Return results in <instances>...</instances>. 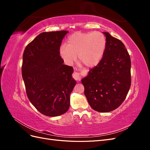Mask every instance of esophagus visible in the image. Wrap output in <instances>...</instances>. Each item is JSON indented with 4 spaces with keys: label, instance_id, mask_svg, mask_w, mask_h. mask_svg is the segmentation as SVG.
Listing matches in <instances>:
<instances>
[{
    "label": "esophagus",
    "instance_id": "34e87169",
    "mask_svg": "<svg viewBox=\"0 0 150 150\" xmlns=\"http://www.w3.org/2000/svg\"><path fill=\"white\" fill-rule=\"evenodd\" d=\"M72 78H73L76 81H80L81 79V76L79 72L74 71V73L72 74Z\"/></svg>",
    "mask_w": 150,
    "mask_h": 150
}]
</instances>
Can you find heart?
Segmentation results:
<instances>
[{
    "mask_svg": "<svg viewBox=\"0 0 150 150\" xmlns=\"http://www.w3.org/2000/svg\"><path fill=\"white\" fill-rule=\"evenodd\" d=\"M106 48V36L101 32H78L68 38L67 45H61L60 54L68 64H71L78 55L86 66L93 67L101 61Z\"/></svg>",
    "mask_w": 150,
    "mask_h": 150,
    "instance_id": "b5f03b06",
    "label": "heart"
}]
</instances>
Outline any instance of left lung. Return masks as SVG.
<instances>
[{"mask_svg": "<svg viewBox=\"0 0 150 150\" xmlns=\"http://www.w3.org/2000/svg\"><path fill=\"white\" fill-rule=\"evenodd\" d=\"M103 34L106 38L103 57L81 82L90 106L106 112L118 108L128 94L131 83V59L120 40L106 32Z\"/></svg>", "mask_w": 150, "mask_h": 150, "instance_id": "left-lung-1", "label": "left lung"}]
</instances>
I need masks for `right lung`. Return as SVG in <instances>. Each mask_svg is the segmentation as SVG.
Segmentation results:
<instances>
[{"label":"right lung","mask_w":150,"mask_h":150,"mask_svg":"<svg viewBox=\"0 0 150 150\" xmlns=\"http://www.w3.org/2000/svg\"><path fill=\"white\" fill-rule=\"evenodd\" d=\"M66 30L42 33L26 46L22 75L26 94L42 115L57 116L69 110L70 94L76 81L73 68L63 64L60 46Z\"/></svg>","instance_id":"obj_1"}]
</instances>
